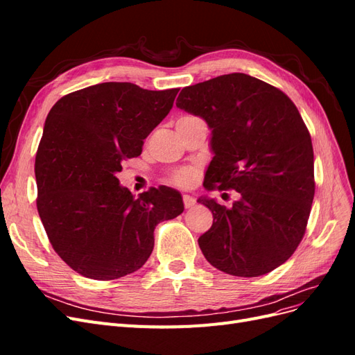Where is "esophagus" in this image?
<instances>
[{"instance_id":"1","label":"esophagus","mask_w":355,"mask_h":355,"mask_svg":"<svg viewBox=\"0 0 355 355\" xmlns=\"http://www.w3.org/2000/svg\"><path fill=\"white\" fill-rule=\"evenodd\" d=\"M184 204H185V209H191V207L196 204V198L188 196V194H185V196H184Z\"/></svg>"}]
</instances>
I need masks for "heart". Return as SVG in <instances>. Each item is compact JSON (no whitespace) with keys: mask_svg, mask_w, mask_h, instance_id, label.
Segmentation results:
<instances>
[{"mask_svg":"<svg viewBox=\"0 0 355 355\" xmlns=\"http://www.w3.org/2000/svg\"><path fill=\"white\" fill-rule=\"evenodd\" d=\"M182 118H194V116H182ZM168 179L178 187H191L197 180V170L194 167H182L171 171Z\"/></svg>","mask_w":355,"mask_h":355,"instance_id":"heart-1","label":"heart"}]
</instances>
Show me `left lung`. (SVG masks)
<instances>
[{
  "label": "left lung",
  "instance_id": "left-lung-1",
  "mask_svg": "<svg viewBox=\"0 0 355 355\" xmlns=\"http://www.w3.org/2000/svg\"><path fill=\"white\" fill-rule=\"evenodd\" d=\"M176 106L211 130L204 188L240 192L231 209L198 200L213 213L198 239L204 257L231 275L271 272L302 241L314 200V151L302 116L280 89L240 72L182 89Z\"/></svg>",
  "mask_w": 355,
  "mask_h": 355
}]
</instances>
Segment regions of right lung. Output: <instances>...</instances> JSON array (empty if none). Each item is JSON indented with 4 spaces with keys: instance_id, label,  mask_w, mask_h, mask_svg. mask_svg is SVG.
<instances>
[{
    "instance_id": "right-lung-1",
    "label": "right lung",
    "mask_w": 355,
    "mask_h": 355,
    "mask_svg": "<svg viewBox=\"0 0 355 355\" xmlns=\"http://www.w3.org/2000/svg\"><path fill=\"white\" fill-rule=\"evenodd\" d=\"M179 89L102 83L72 92L50 110L35 157L37 209L55 252L73 271L115 280L142 268L159 222L184 211L178 191L135 197L115 173L141 155Z\"/></svg>"
}]
</instances>
